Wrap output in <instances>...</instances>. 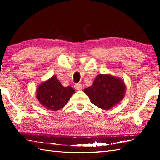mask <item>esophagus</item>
Masks as SVG:
<instances>
[{"label":"esophagus","mask_w":160,"mask_h":160,"mask_svg":"<svg viewBox=\"0 0 160 160\" xmlns=\"http://www.w3.org/2000/svg\"><path fill=\"white\" fill-rule=\"evenodd\" d=\"M74 88L76 90H82V85H81V84L77 83L74 85Z\"/></svg>","instance_id":"34e87169"}]
</instances>
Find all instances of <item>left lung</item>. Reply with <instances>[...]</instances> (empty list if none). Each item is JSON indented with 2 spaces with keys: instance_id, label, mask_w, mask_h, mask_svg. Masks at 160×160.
<instances>
[{
  "instance_id": "obj_1",
  "label": "left lung",
  "mask_w": 160,
  "mask_h": 160,
  "mask_svg": "<svg viewBox=\"0 0 160 160\" xmlns=\"http://www.w3.org/2000/svg\"><path fill=\"white\" fill-rule=\"evenodd\" d=\"M126 90L125 82L121 78L110 74H99L84 92L93 104L102 109L109 110L123 99Z\"/></svg>"
}]
</instances>
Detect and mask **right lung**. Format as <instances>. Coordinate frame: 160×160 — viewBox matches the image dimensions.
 <instances>
[{
    "mask_svg": "<svg viewBox=\"0 0 160 160\" xmlns=\"http://www.w3.org/2000/svg\"><path fill=\"white\" fill-rule=\"evenodd\" d=\"M75 92L72 87H63L56 75H53L37 87L36 96L44 108L56 112L62 109Z\"/></svg>",
    "mask_w": 160,
    "mask_h": 160,
    "instance_id": "add662e5",
    "label": "right lung"
}]
</instances>
